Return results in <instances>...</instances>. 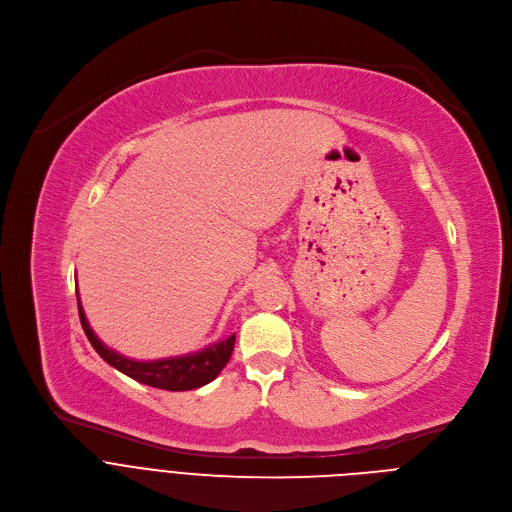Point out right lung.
I'll return each mask as SVG.
<instances>
[{
  "label": "right lung",
  "instance_id": "obj_1",
  "mask_svg": "<svg viewBox=\"0 0 512 512\" xmlns=\"http://www.w3.org/2000/svg\"><path fill=\"white\" fill-rule=\"evenodd\" d=\"M77 302H79V316H81L83 330H85L89 342L93 344V348L99 352V356L107 364H111L113 369L131 377L133 381L156 387V389L190 391V389H198V387L214 381L218 377V373L225 369V364L229 362L233 348H235V334H233L223 342H216L212 346H206L204 350H198V352H192L186 356L148 360V362L131 360V358H125L119 352L111 350L97 338V334L89 326V320L81 306L79 291H77Z\"/></svg>",
  "mask_w": 512,
  "mask_h": 512
}]
</instances>
